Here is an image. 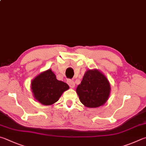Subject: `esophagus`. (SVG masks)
<instances>
[{"instance_id": "obj_1", "label": "esophagus", "mask_w": 146, "mask_h": 146, "mask_svg": "<svg viewBox=\"0 0 146 146\" xmlns=\"http://www.w3.org/2000/svg\"><path fill=\"white\" fill-rule=\"evenodd\" d=\"M67 83H68L69 86H70V87H71V88H74V87H75V82H74V81H73L72 80H70V79H68Z\"/></svg>"}]
</instances>
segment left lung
I'll list each match as a JSON object with an SVG mask.
<instances>
[{"instance_id":"1","label":"left lung","mask_w":146,"mask_h":146,"mask_svg":"<svg viewBox=\"0 0 146 146\" xmlns=\"http://www.w3.org/2000/svg\"><path fill=\"white\" fill-rule=\"evenodd\" d=\"M76 93L81 103L89 108L103 105L108 99L110 85L107 77L96 69L89 70L85 73Z\"/></svg>"}]
</instances>
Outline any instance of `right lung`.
Here are the masks:
<instances>
[{
	"mask_svg": "<svg viewBox=\"0 0 146 146\" xmlns=\"http://www.w3.org/2000/svg\"><path fill=\"white\" fill-rule=\"evenodd\" d=\"M69 88L67 84L57 80L51 69L39 74L31 82L34 98L44 105L57 102L63 92Z\"/></svg>",
	"mask_w": 146,
	"mask_h": 146,
	"instance_id": "1",
	"label": "right lung"
}]
</instances>
